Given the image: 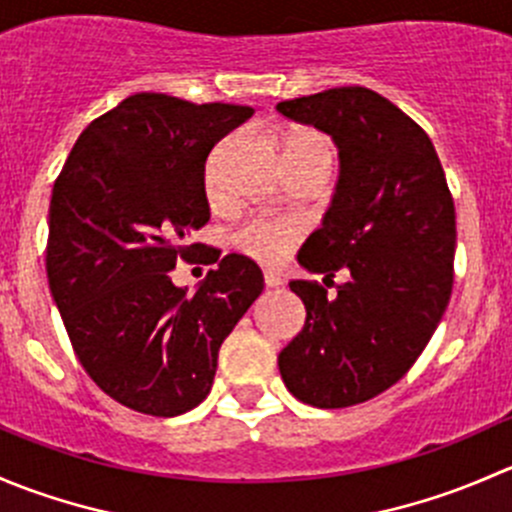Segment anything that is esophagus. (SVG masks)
Listing matches in <instances>:
<instances>
[{
	"label": "esophagus",
	"instance_id": "1",
	"mask_svg": "<svg viewBox=\"0 0 512 512\" xmlns=\"http://www.w3.org/2000/svg\"><path fill=\"white\" fill-rule=\"evenodd\" d=\"M265 285L270 287V289L282 287V275H280V272H275V270H265Z\"/></svg>",
	"mask_w": 512,
	"mask_h": 512
}]
</instances>
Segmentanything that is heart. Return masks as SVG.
I'll use <instances>...</instances> for the list:
<instances>
[{"label": "heart", "mask_w": 512, "mask_h": 512, "mask_svg": "<svg viewBox=\"0 0 512 512\" xmlns=\"http://www.w3.org/2000/svg\"><path fill=\"white\" fill-rule=\"evenodd\" d=\"M314 153H329V143L324 141L319 133L309 131V128H289L282 136V156L285 163H294L314 156ZM215 168H208V183L213 185ZM302 237V225L297 220L289 218H250L240 230L235 232V245L240 247L245 255L255 257L257 262H280L282 257L292 250Z\"/></svg>", "instance_id": "1"}]
</instances>
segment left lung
I'll return each instance as SVG.
<instances>
[{"mask_svg":"<svg viewBox=\"0 0 512 512\" xmlns=\"http://www.w3.org/2000/svg\"><path fill=\"white\" fill-rule=\"evenodd\" d=\"M277 111L339 151L332 203L297 262L329 280L349 272L337 297L289 282L307 319L277 364L299 401L344 409L394 386L436 332L453 289L456 208L431 138L384 96L342 86Z\"/></svg>","mask_w":512,"mask_h":512,"instance_id":"obj_1","label":"left lung"}]
</instances>
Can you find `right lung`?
<instances>
[{
    "label": "right lung",
    "mask_w": 512,
    "mask_h": 512,
    "mask_svg": "<svg viewBox=\"0 0 512 512\" xmlns=\"http://www.w3.org/2000/svg\"><path fill=\"white\" fill-rule=\"evenodd\" d=\"M255 113L232 103L133 94L91 121L56 178L46 277L86 374L148 416L195 409L213 386L220 344L265 289L245 255L218 262L195 294L170 280L210 220L205 160Z\"/></svg>",
    "instance_id": "obj_1"
}]
</instances>
